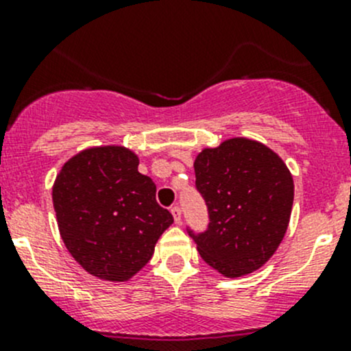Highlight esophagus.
Listing matches in <instances>:
<instances>
[{"instance_id": "esophagus-1", "label": "esophagus", "mask_w": 351, "mask_h": 351, "mask_svg": "<svg viewBox=\"0 0 351 351\" xmlns=\"http://www.w3.org/2000/svg\"><path fill=\"white\" fill-rule=\"evenodd\" d=\"M171 214H173V219H175L176 224H182V208H180L178 205L171 207Z\"/></svg>"}]
</instances>
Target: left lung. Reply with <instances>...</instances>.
Wrapping results in <instances>:
<instances>
[{"mask_svg": "<svg viewBox=\"0 0 351 351\" xmlns=\"http://www.w3.org/2000/svg\"><path fill=\"white\" fill-rule=\"evenodd\" d=\"M193 168L208 226L186 231L202 260L228 278L263 267L284 239L293 204V180L280 156L234 137L202 151Z\"/></svg>", "mask_w": 351, "mask_h": 351, "instance_id": "left-lung-1", "label": "left lung"}]
</instances>
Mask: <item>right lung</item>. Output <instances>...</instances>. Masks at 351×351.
Wrapping results in <instances>:
<instances>
[{"mask_svg": "<svg viewBox=\"0 0 351 351\" xmlns=\"http://www.w3.org/2000/svg\"><path fill=\"white\" fill-rule=\"evenodd\" d=\"M137 166L139 158L125 147H91L73 156L52 186L67 251L104 280L134 277L173 224V215L156 202L154 182Z\"/></svg>", "mask_w": 351, "mask_h": 351, "instance_id": "obj_1", "label": "right lung"}]
</instances>
